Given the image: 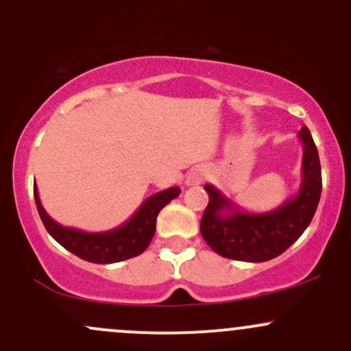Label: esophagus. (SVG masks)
<instances>
[{
    "label": "esophagus",
    "instance_id": "1",
    "mask_svg": "<svg viewBox=\"0 0 351 351\" xmlns=\"http://www.w3.org/2000/svg\"><path fill=\"white\" fill-rule=\"evenodd\" d=\"M204 176H205V171L197 166V168H193L190 173H188L186 185H200V183L204 182Z\"/></svg>",
    "mask_w": 351,
    "mask_h": 351
}]
</instances>
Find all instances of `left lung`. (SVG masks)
<instances>
[{"label":"left lung","mask_w":351,"mask_h":351,"mask_svg":"<svg viewBox=\"0 0 351 351\" xmlns=\"http://www.w3.org/2000/svg\"><path fill=\"white\" fill-rule=\"evenodd\" d=\"M300 139L302 141L300 191L279 208L265 213L242 212L222 191L213 185H205L208 205L202 217L200 232L210 249L219 256L243 263L271 261L293 245L311 223L322 197V165L311 132L306 126L301 128Z\"/></svg>","instance_id":"left-lung-1"}]
</instances>
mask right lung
I'll list each match as a JSON object with an SVG mask.
<instances>
[{
  "label": "right lung",
  "instance_id": "obj_1",
  "mask_svg": "<svg viewBox=\"0 0 351 351\" xmlns=\"http://www.w3.org/2000/svg\"><path fill=\"white\" fill-rule=\"evenodd\" d=\"M178 186L166 188L163 191L151 195L149 198L136 210L134 215L126 223L108 232H82L77 228L64 227L57 223L45 212L40 202L38 190L33 185L35 204L40 219L45 225L47 232L69 252L75 254L80 259L94 264H112L139 256L149 245L156 232V217L161 208L180 195Z\"/></svg>",
  "mask_w": 351,
  "mask_h": 351
}]
</instances>
